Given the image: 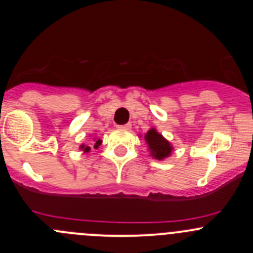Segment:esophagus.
Returning <instances> with one entry per match:
<instances>
[{"label":"esophagus","instance_id":"34e87169","mask_svg":"<svg viewBox=\"0 0 253 253\" xmlns=\"http://www.w3.org/2000/svg\"><path fill=\"white\" fill-rule=\"evenodd\" d=\"M132 127L131 124H126V125H122V126H119V128H124V129H129Z\"/></svg>","mask_w":253,"mask_h":253}]
</instances>
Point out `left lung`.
<instances>
[{"label": "left lung", "mask_w": 253, "mask_h": 253, "mask_svg": "<svg viewBox=\"0 0 253 253\" xmlns=\"http://www.w3.org/2000/svg\"><path fill=\"white\" fill-rule=\"evenodd\" d=\"M145 141H147L148 145H149L150 154L158 160H162L164 158L169 157L170 153H171L172 147L170 145V143L164 138L160 133H158L157 129L152 128L150 131H148V133L145 134Z\"/></svg>", "instance_id": "8db88e82"}]
</instances>
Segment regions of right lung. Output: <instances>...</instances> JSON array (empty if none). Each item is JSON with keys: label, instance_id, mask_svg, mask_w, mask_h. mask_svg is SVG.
<instances>
[{"label": "right lung", "instance_id": "right-lung-1", "mask_svg": "<svg viewBox=\"0 0 253 253\" xmlns=\"http://www.w3.org/2000/svg\"><path fill=\"white\" fill-rule=\"evenodd\" d=\"M100 139H98V141L95 142V144H94V148H98V145L100 144ZM81 149H83L84 152H89V150H90V147H85V145H82L81 147Z\"/></svg>", "mask_w": 253, "mask_h": 253}]
</instances>
